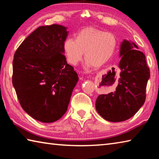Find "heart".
Masks as SVG:
<instances>
[{"label": "heart", "mask_w": 159, "mask_h": 159, "mask_svg": "<svg viewBox=\"0 0 159 159\" xmlns=\"http://www.w3.org/2000/svg\"><path fill=\"white\" fill-rule=\"evenodd\" d=\"M117 46L118 39L113 33L87 27L77 32L75 40L67 38L63 43V51L71 65H77L85 52L86 66L101 67L113 57Z\"/></svg>", "instance_id": "1"}]
</instances>
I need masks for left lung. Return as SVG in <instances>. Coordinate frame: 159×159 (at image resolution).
Returning <instances> with one entry per match:
<instances>
[{
	"label": "left lung",
	"instance_id": "obj_1",
	"mask_svg": "<svg viewBox=\"0 0 159 159\" xmlns=\"http://www.w3.org/2000/svg\"><path fill=\"white\" fill-rule=\"evenodd\" d=\"M120 77L116 91L99 95L95 103L99 114L111 122L124 121L138 112L146 99L150 77L145 55L134 43L124 40L120 45Z\"/></svg>",
	"mask_w": 159,
	"mask_h": 159
}]
</instances>
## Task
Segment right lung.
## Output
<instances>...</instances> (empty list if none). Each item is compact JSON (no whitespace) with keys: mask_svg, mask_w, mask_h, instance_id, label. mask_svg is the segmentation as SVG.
Wrapping results in <instances>:
<instances>
[{"mask_svg":"<svg viewBox=\"0 0 159 159\" xmlns=\"http://www.w3.org/2000/svg\"><path fill=\"white\" fill-rule=\"evenodd\" d=\"M66 27L42 26L29 35L16 50L12 84L22 109L34 119L52 123L65 114L79 80L66 62L63 43Z\"/></svg>","mask_w":159,"mask_h":159,"instance_id":"add662e5","label":"right lung"}]
</instances>
